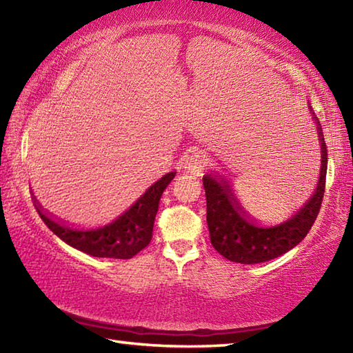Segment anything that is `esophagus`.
Here are the masks:
<instances>
[{"instance_id": "34e87169", "label": "esophagus", "mask_w": 353, "mask_h": 353, "mask_svg": "<svg viewBox=\"0 0 353 353\" xmlns=\"http://www.w3.org/2000/svg\"><path fill=\"white\" fill-rule=\"evenodd\" d=\"M207 166V157L205 154L202 152H194L190 154L187 159L183 160V168L187 170V172H191L194 176H201L204 172Z\"/></svg>"}]
</instances>
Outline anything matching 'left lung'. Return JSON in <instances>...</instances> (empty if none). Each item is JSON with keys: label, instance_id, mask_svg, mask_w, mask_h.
Returning <instances> with one entry per match:
<instances>
[{"label": "left lung", "instance_id": "8db88e82", "mask_svg": "<svg viewBox=\"0 0 353 353\" xmlns=\"http://www.w3.org/2000/svg\"><path fill=\"white\" fill-rule=\"evenodd\" d=\"M318 124L321 141V172L318 188L305 205L291 219L274 227L256 225L244 208L236 201L230 185L224 179L218 181L212 174L202 179L207 199V224L210 232V241L218 252L227 260L254 265V263L270 261L283 255L297 246L314 224L318 218L325 191L327 176V146L322 135V128Z\"/></svg>", "mask_w": 353, "mask_h": 353}]
</instances>
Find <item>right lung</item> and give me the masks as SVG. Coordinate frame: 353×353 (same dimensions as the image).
<instances>
[{"label": "right lung", "mask_w": 353, "mask_h": 353, "mask_svg": "<svg viewBox=\"0 0 353 353\" xmlns=\"http://www.w3.org/2000/svg\"><path fill=\"white\" fill-rule=\"evenodd\" d=\"M174 176L176 172L165 174L152 187H149L146 193L121 216H118L110 224L93 230H79L68 227L43 212L35 198L34 202L43 223L70 246L88 255L99 256V259L128 260L145 249L151 241L160 198Z\"/></svg>", "instance_id": "right-lung-1"}]
</instances>
